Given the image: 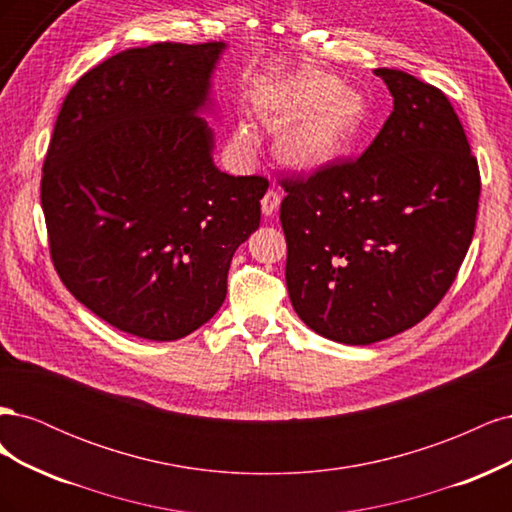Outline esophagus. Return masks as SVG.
Returning <instances> with one entry per match:
<instances>
[{
    "mask_svg": "<svg viewBox=\"0 0 512 512\" xmlns=\"http://www.w3.org/2000/svg\"><path fill=\"white\" fill-rule=\"evenodd\" d=\"M280 200H282L280 192H277V190H269L265 196H262V200H260L262 213H265V215H273V213L277 211V207H280Z\"/></svg>",
    "mask_w": 512,
    "mask_h": 512,
    "instance_id": "esophagus-1",
    "label": "esophagus"
}]
</instances>
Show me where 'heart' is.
I'll list each match as a JSON object with an SVG mask.
<instances>
[{
    "label": "heart",
    "instance_id": "1",
    "mask_svg": "<svg viewBox=\"0 0 512 512\" xmlns=\"http://www.w3.org/2000/svg\"><path fill=\"white\" fill-rule=\"evenodd\" d=\"M258 111L273 130L282 128L277 153L299 170H316L346 156L369 126V104L361 91L322 72L271 89L260 98ZM232 141L250 153L256 143L252 123L241 119Z\"/></svg>",
    "mask_w": 512,
    "mask_h": 512
}]
</instances>
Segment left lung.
Listing matches in <instances>:
<instances>
[{
	"label": "left lung",
	"mask_w": 512,
	"mask_h": 512,
	"mask_svg": "<svg viewBox=\"0 0 512 512\" xmlns=\"http://www.w3.org/2000/svg\"><path fill=\"white\" fill-rule=\"evenodd\" d=\"M393 113L359 160L282 179L286 286L318 335L367 346L421 322L472 243L480 173L453 104L401 70H374Z\"/></svg>",
	"instance_id": "left-lung-1"
}]
</instances>
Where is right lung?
<instances>
[{
    "label": "right lung",
    "instance_id": "obj_1",
    "mask_svg": "<svg viewBox=\"0 0 512 512\" xmlns=\"http://www.w3.org/2000/svg\"><path fill=\"white\" fill-rule=\"evenodd\" d=\"M224 42H158L85 72L61 104L42 166L51 260L111 327L173 342L226 299L232 254L260 224L265 177L213 164L198 113Z\"/></svg>",
    "mask_w": 512,
    "mask_h": 512
}]
</instances>
